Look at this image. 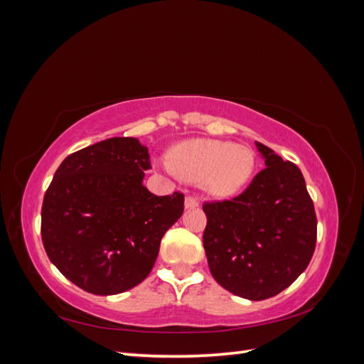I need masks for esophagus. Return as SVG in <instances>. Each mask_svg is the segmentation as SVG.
I'll use <instances>...</instances> for the list:
<instances>
[{"mask_svg": "<svg viewBox=\"0 0 364 364\" xmlns=\"http://www.w3.org/2000/svg\"><path fill=\"white\" fill-rule=\"evenodd\" d=\"M198 206H200V203H198L197 198L186 197V200H184V208H186V209H196V208H198Z\"/></svg>", "mask_w": 364, "mask_h": 364, "instance_id": "esophagus-1", "label": "esophagus"}]
</instances>
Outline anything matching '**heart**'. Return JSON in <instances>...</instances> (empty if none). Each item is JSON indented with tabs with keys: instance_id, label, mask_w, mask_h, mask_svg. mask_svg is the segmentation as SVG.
I'll return each instance as SVG.
<instances>
[{
	"instance_id": "b5f03b06",
	"label": "heart",
	"mask_w": 364,
	"mask_h": 364,
	"mask_svg": "<svg viewBox=\"0 0 364 364\" xmlns=\"http://www.w3.org/2000/svg\"><path fill=\"white\" fill-rule=\"evenodd\" d=\"M172 156L176 171L186 180L201 181L203 188L218 198L239 193L256 168V155L250 147L218 139H186L173 147ZM164 167L175 173L171 164Z\"/></svg>"
}]
</instances>
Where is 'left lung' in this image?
Here are the masks:
<instances>
[{
    "label": "left lung",
    "mask_w": 364,
    "mask_h": 364,
    "mask_svg": "<svg viewBox=\"0 0 364 364\" xmlns=\"http://www.w3.org/2000/svg\"><path fill=\"white\" fill-rule=\"evenodd\" d=\"M265 168L248 189L205 203L203 234L210 274L235 296H276L307 268L316 245V215L296 164L256 142Z\"/></svg>",
    "instance_id": "8db88e82"
}]
</instances>
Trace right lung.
Returning <instances> with one entry per match:
<instances>
[{"label":"right lung","instance_id":"1","mask_svg":"<svg viewBox=\"0 0 364 364\" xmlns=\"http://www.w3.org/2000/svg\"><path fill=\"white\" fill-rule=\"evenodd\" d=\"M136 138H109L63 159L41 206V240L66 279L92 294L133 289L154 268L163 235L183 214L184 196L156 197Z\"/></svg>","mask_w":364,"mask_h":364}]
</instances>
